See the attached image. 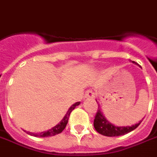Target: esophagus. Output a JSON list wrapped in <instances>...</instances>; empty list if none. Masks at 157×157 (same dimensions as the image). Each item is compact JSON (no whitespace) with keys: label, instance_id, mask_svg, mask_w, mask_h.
Instances as JSON below:
<instances>
[{"label":"esophagus","instance_id":"1","mask_svg":"<svg viewBox=\"0 0 157 157\" xmlns=\"http://www.w3.org/2000/svg\"><path fill=\"white\" fill-rule=\"evenodd\" d=\"M94 96H95V92H94L93 90L89 89L86 91V98H93Z\"/></svg>","mask_w":157,"mask_h":157}]
</instances>
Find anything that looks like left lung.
Instances as JSON below:
<instances>
[{"mask_svg": "<svg viewBox=\"0 0 157 157\" xmlns=\"http://www.w3.org/2000/svg\"><path fill=\"white\" fill-rule=\"evenodd\" d=\"M132 62L136 63L135 61ZM140 122L141 121L132 126H116L111 124L105 119L101 111L98 108L94 119V127L98 133L105 136H119L127 134L135 130L136 127H138Z\"/></svg>", "mask_w": 157, "mask_h": 157, "instance_id": "8db88e82", "label": "left lung"}]
</instances>
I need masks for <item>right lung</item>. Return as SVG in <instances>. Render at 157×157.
<instances>
[{
    "mask_svg": "<svg viewBox=\"0 0 157 157\" xmlns=\"http://www.w3.org/2000/svg\"><path fill=\"white\" fill-rule=\"evenodd\" d=\"M78 105H80V102H76L75 104H73L70 109L67 111V113L66 114V116L64 117V118L61 120V121L58 125H56V126H54L53 128L47 131V132H41V133H39V134H36V133H31V132H28L29 135L31 136H36V137H48V136H56V135L59 134L62 132L64 129L66 128L67 126V124L68 122V119H69L70 114L71 112L74 110L75 108V106H77Z\"/></svg>",
    "mask_w": 157,
    "mask_h": 157,
    "instance_id": "right-lung-1",
    "label": "right lung"
}]
</instances>
